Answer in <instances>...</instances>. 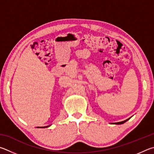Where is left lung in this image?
Wrapping results in <instances>:
<instances>
[{
    "mask_svg": "<svg viewBox=\"0 0 154 154\" xmlns=\"http://www.w3.org/2000/svg\"><path fill=\"white\" fill-rule=\"evenodd\" d=\"M128 120H129V118H128V119H127V120H125V121H122V122H116V123H114V124H116V125H122V124H124L125 122H126V121Z\"/></svg>",
    "mask_w": 154,
    "mask_h": 154,
    "instance_id": "8db88e82",
    "label": "left lung"
}]
</instances>
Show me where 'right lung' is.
I'll return each mask as SVG.
<instances>
[{
	"label": "right lung",
	"mask_w": 154,
	"mask_h": 154,
	"mask_svg": "<svg viewBox=\"0 0 154 154\" xmlns=\"http://www.w3.org/2000/svg\"><path fill=\"white\" fill-rule=\"evenodd\" d=\"M48 126H46V127H48ZM38 128H43V127H38ZM45 128V127H44Z\"/></svg>",
	"instance_id": "obj_1"
}]
</instances>
